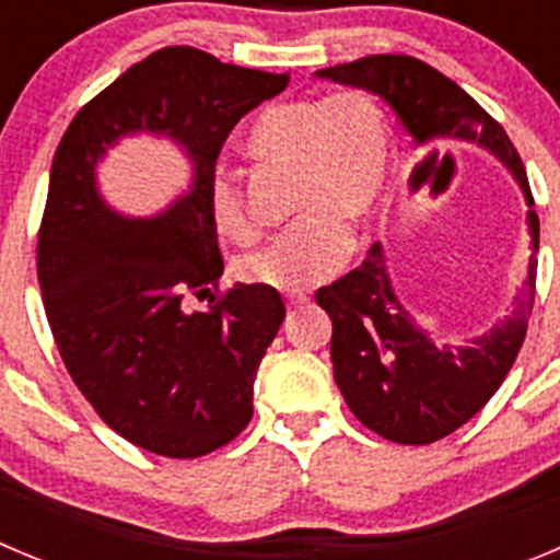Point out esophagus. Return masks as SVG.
I'll return each mask as SVG.
<instances>
[{
  "label": "esophagus",
  "mask_w": 560,
  "mask_h": 560,
  "mask_svg": "<svg viewBox=\"0 0 560 560\" xmlns=\"http://www.w3.org/2000/svg\"><path fill=\"white\" fill-rule=\"evenodd\" d=\"M306 304V295H292V299H287V310H299V306Z\"/></svg>",
  "instance_id": "esophagus-1"
}]
</instances>
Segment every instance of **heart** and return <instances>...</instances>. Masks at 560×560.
<instances>
[{"label": "heart", "instance_id": "heart-1", "mask_svg": "<svg viewBox=\"0 0 560 560\" xmlns=\"http://www.w3.org/2000/svg\"><path fill=\"white\" fill-rule=\"evenodd\" d=\"M245 148L276 167H295L299 223L268 248L240 261V276L270 290L299 292L329 279L390 184L393 136L385 110L360 89L326 97H301L265 108L250 125ZM209 211L220 234L236 245L259 240L240 180L218 175L209 186Z\"/></svg>", "mask_w": 560, "mask_h": 560}]
</instances>
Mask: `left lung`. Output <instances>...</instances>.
<instances>
[{
    "instance_id": "left-lung-1",
    "label": "left lung",
    "mask_w": 560,
    "mask_h": 560,
    "mask_svg": "<svg viewBox=\"0 0 560 560\" xmlns=\"http://www.w3.org/2000/svg\"><path fill=\"white\" fill-rule=\"evenodd\" d=\"M317 74L380 94L416 144L432 148V155L460 144L491 150L533 206L525 164L505 128L430 63L412 55H368ZM527 223L533 250H538L536 211H527ZM536 265L533 256L513 315L488 335L455 346L416 324L393 292L385 250L380 243L371 245L360 268L315 292L331 317V368L351 412L376 435L410 446L460 430L500 390L516 362L536 301Z\"/></svg>"
}]
</instances>
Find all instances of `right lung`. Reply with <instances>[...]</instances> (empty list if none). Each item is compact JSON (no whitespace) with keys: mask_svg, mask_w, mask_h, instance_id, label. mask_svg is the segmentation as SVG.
Masks as SVG:
<instances>
[{"mask_svg":"<svg viewBox=\"0 0 560 560\" xmlns=\"http://www.w3.org/2000/svg\"><path fill=\"white\" fill-rule=\"evenodd\" d=\"M287 83L290 74L164 47L89 100L55 150L35 248L49 329L85 401L155 455H209L254 416L256 371L284 304L270 287L218 290L209 186L234 125ZM128 132L170 135L196 164L194 189L159 219H125L96 192V161ZM186 294L210 304L189 313Z\"/></svg>","mask_w":560,"mask_h":560,"instance_id":"1","label":"right lung"}]
</instances>
